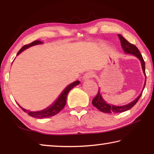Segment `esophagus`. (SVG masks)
<instances>
[{
  "instance_id": "1",
  "label": "esophagus",
  "mask_w": 154,
  "mask_h": 154,
  "mask_svg": "<svg viewBox=\"0 0 154 154\" xmlns=\"http://www.w3.org/2000/svg\"><path fill=\"white\" fill-rule=\"evenodd\" d=\"M94 73L93 72H87V73H85V75H84V79H91V78H92L94 77Z\"/></svg>"
}]
</instances>
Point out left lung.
Wrapping results in <instances>:
<instances>
[{
	"instance_id": "obj_1",
	"label": "left lung",
	"mask_w": 154,
	"mask_h": 154,
	"mask_svg": "<svg viewBox=\"0 0 154 154\" xmlns=\"http://www.w3.org/2000/svg\"><path fill=\"white\" fill-rule=\"evenodd\" d=\"M118 37L119 38V39H120L121 45H122V48H123V49L125 51V53L132 54V55L137 56V58L140 60V62H141L143 73H144L146 76L145 61L144 60H143L141 54L140 53L139 49H138L134 45H133V44L129 43L128 41L126 38H124L122 35H118ZM145 83H146V82H145V85L143 88H145ZM100 92V89H98L97 94L96 95L95 97L92 100V105L94 106L95 107L97 108L99 111H102L103 113H122V112H124L126 111L129 110V109H130L132 107H133V106L136 105L137 103L138 102V100H139L140 97L142 95V93H141L139 96H138L137 99H135L134 101H132V103L128 104L126 105L118 106L109 105V104L106 103L102 98V96H101Z\"/></svg>"
}]
</instances>
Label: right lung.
Wrapping results in <instances>:
<instances>
[{
	"label": "right lung",
	"mask_w": 154,
	"mask_h": 154,
	"mask_svg": "<svg viewBox=\"0 0 154 154\" xmlns=\"http://www.w3.org/2000/svg\"><path fill=\"white\" fill-rule=\"evenodd\" d=\"M43 43L42 41H33L30 44H28V45H25L22 47V48L20 49V51L17 52V55L20 54L21 52L25 50L26 49L30 48L31 46L35 45H38V44ZM79 83V81H75V82L71 83V84L68 85V86L65 88V90L62 92V94L58 97V98L56 100V102L54 103L53 105L49 106L48 108H47L45 110L41 111H36V112H32L28 110H26V109H23L22 106H20V108L22 109L23 111L26 113H27L30 116L33 117V118H38V119H42V118H50L55 115L58 114L60 111L64 107L65 105H66V97L68 93L69 92V91L71 90L72 88H73L75 86H76Z\"/></svg>",
	"instance_id": "add662e5"
}]
</instances>
